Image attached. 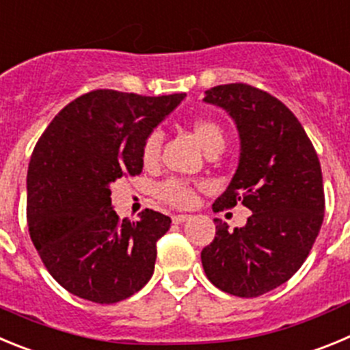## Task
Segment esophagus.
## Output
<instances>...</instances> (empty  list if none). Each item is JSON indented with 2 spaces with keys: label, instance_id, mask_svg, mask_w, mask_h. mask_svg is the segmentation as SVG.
I'll return each mask as SVG.
<instances>
[{
  "label": "esophagus",
  "instance_id": "esophagus-1",
  "mask_svg": "<svg viewBox=\"0 0 350 350\" xmlns=\"http://www.w3.org/2000/svg\"><path fill=\"white\" fill-rule=\"evenodd\" d=\"M190 218H191L190 214H174V216H172V223H176V225H181V223L188 221Z\"/></svg>",
  "mask_w": 350,
  "mask_h": 350
}]
</instances>
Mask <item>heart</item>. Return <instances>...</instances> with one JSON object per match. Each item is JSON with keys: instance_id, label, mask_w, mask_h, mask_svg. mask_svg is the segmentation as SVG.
<instances>
[{"instance_id": "b5f03b06", "label": "heart", "mask_w": 350, "mask_h": 350, "mask_svg": "<svg viewBox=\"0 0 350 350\" xmlns=\"http://www.w3.org/2000/svg\"><path fill=\"white\" fill-rule=\"evenodd\" d=\"M193 134L206 152L213 146H225L223 129L219 127L218 122L211 120V118H197L193 122ZM160 144H162V136L157 131L148 134L146 139L143 141L141 160L146 167L155 165L157 160H159ZM155 195L162 202L172 207H190L197 200V185L179 178H169L157 185Z\"/></svg>"}]
</instances>
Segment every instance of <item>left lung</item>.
<instances>
[{
    "instance_id": "1",
    "label": "left lung",
    "mask_w": 350,
    "mask_h": 350,
    "mask_svg": "<svg viewBox=\"0 0 350 350\" xmlns=\"http://www.w3.org/2000/svg\"><path fill=\"white\" fill-rule=\"evenodd\" d=\"M237 124L241 160L214 213L242 202L253 211L228 232L214 219L216 237L200 253L207 279L234 297L254 298L284 284L304 265L324 218L321 163L298 118L277 97L247 83L206 92Z\"/></svg>"
}]
</instances>
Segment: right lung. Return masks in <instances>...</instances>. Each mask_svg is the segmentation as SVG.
Returning <instances> with one entry per match:
<instances>
[{
	"mask_svg": "<svg viewBox=\"0 0 350 350\" xmlns=\"http://www.w3.org/2000/svg\"><path fill=\"white\" fill-rule=\"evenodd\" d=\"M183 97L92 90L64 106L38 139L27 226L43 265L69 293L116 304L150 281L171 218L144 209L139 221L120 219L109 185L141 174L143 141Z\"/></svg>",
	"mask_w": 350,
	"mask_h": 350,
	"instance_id": "obj_1",
	"label": "right lung"
}]
</instances>
